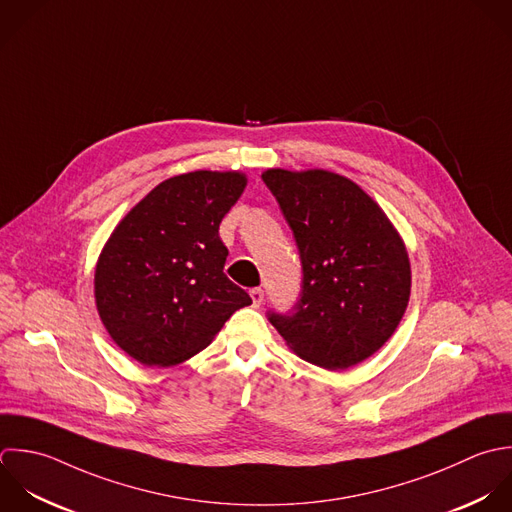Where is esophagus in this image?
<instances>
[{
    "mask_svg": "<svg viewBox=\"0 0 512 512\" xmlns=\"http://www.w3.org/2000/svg\"><path fill=\"white\" fill-rule=\"evenodd\" d=\"M249 295H251V301H253V307H259L261 303H263V299H265V293H263V289H259V287H255V289H251L249 291Z\"/></svg>",
    "mask_w": 512,
    "mask_h": 512,
    "instance_id": "obj_1",
    "label": "esophagus"
}]
</instances>
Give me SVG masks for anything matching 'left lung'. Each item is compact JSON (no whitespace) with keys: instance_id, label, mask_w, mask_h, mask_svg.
I'll use <instances>...</instances> for the list:
<instances>
[{"instance_id":"obj_1","label":"left lung","mask_w":512,"mask_h":512,"mask_svg":"<svg viewBox=\"0 0 512 512\" xmlns=\"http://www.w3.org/2000/svg\"><path fill=\"white\" fill-rule=\"evenodd\" d=\"M265 185L289 223L303 267L295 313H269L285 343L329 371L377 353L411 297L407 247L385 211L351 179L267 169Z\"/></svg>"}]
</instances>
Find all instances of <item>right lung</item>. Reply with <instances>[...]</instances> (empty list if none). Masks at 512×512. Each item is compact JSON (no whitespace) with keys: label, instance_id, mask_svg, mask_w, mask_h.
Masks as SVG:
<instances>
[{"label":"right lung","instance_id":"1","mask_svg":"<svg viewBox=\"0 0 512 512\" xmlns=\"http://www.w3.org/2000/svg\"><path fill=\"white\" fill-rule=\"evenodd\" d=\"M247 185L239 171H191L151 189L113 229L95 267L109 337L147 367L203 351L251 297L223 273L219 223Z\"/></svg>","mask_w":512,"mask_h":512}]
</instances>
